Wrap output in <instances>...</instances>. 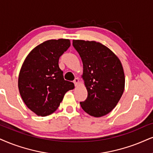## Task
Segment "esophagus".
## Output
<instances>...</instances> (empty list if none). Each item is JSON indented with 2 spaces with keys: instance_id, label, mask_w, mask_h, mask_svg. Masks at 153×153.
Returning a JSON list of instances; mask_svg holds the SVG:
<instances>
[{
  "instance_id": "34e87169",
  "label": "esophagus",
  "mask_w": 153,
  "mask_h": 153,
  "mask_svg": "<svg viewBox=\"0 0 153 153\" xmlns=\"http://www.w3.org/2000/svg\"><path fill=\"white\" fill-rule=\"evenodd\" d=\"M79 82V79L78 78H75L74 80V85L75 86H77V85H78Z\"/></svg>"
}]
</instances>
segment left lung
Here are the masks:
<instances>
[{
	"instance_id": "8db88e82",
	"label": "left lung",
	"mask_w": 153,
	"mask_h": 153,
	"mask_svg": "<svg viewBox=\"0 0 153 153\" xmlns=\"http://www.w3.org/2000/svg\"><path fill=\"white\" fill-rule=\"evenodd\" d=\"M73 46L82 58V78L88 92L81 106L91 116H105L116 106L124 91L125 74L121 62L99 42L74 39Z\"/></svg>"
}]
</instances>
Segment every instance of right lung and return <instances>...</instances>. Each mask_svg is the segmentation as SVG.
<instances>
[{"label": "right lung", "instance_id": "right-lung-1", "mask_svg": "<svg viewBox=\"0 0 153 153\" xmlns=\"http://www.w3.org/2000/svg\"><path fill=\"white\" fill-rule=\"evenodd\" d=\"M69 39H49L35 47L22 63L18 89L22 101L37 116L54 112L74 83L64 79L59 59L70 47Z\"/></svg>", "mask_w": 153, "mask_h": 153}]
</instances>
